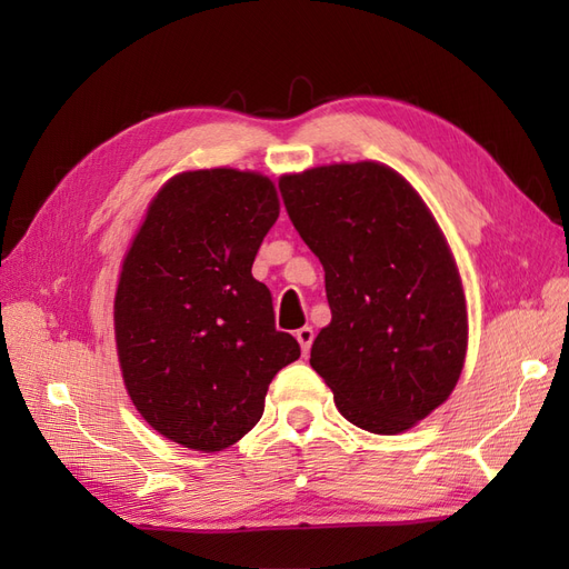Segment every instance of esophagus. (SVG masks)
I'll return each instance as SVG.
<instances>
[{
	"label": "esophagus",
	"mask_w": 569,
	"mask_h": 569,
	"mask_svg": "<svg viewBox=\"0 0 569 569\" xmlns=\"http://www.w3.org/2000/svg\"><path fill=\"white\" fill-rule=\"evenodd\" d=\"M297 339L301 343V351L303 353L311 351V343H313V330H311V327H301V330H297Z\"/></svg>",
	"instance_id": "obj_1"
}]
</instances>
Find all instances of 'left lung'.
<instances>
[{
	"instance_id": "8db88e82",
	"label": "left lung",
	"mask_w": 569,
	"mask_h": 569,
	"mask_svg": "<svg viewBox=\"0 0 569 569\" xmlns=\"http://www.w3.org/2000/svg\"><path fill=\"white\" fill-rule=\"evenodd\" d=\"M280 192L325 268L332 322L313 341V370L349 422L406 432L449 399L468 351L443 232L410 182L375 161L284 176Z\"/></svg>"
}]
</instances>
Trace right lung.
Here are the masks:
<instances>
[{
    "instance_id": "obj_1",
    "label": "right lung",
    "mask_w": 569,
    "mask_h": 569,
    "mask_svg": "<svg viewBox=\"0 0 569 569\" xmlns=\"http://www.w3.org/2000/svg\"><path fill=\"white\" fill-rule=\"evenodd\" d=\"M278 216L270 178L187 170L159 189L123 258L113 325L126 389L184 449L213 453L242 439L272 377L301 356L274 330L270 289L251 274Z\"/></svg>"
}]
</instances>
